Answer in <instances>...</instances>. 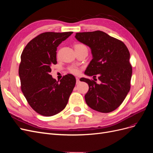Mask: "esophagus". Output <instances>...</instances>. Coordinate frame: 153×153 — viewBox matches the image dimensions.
Wrapping results in <instances>:
<instances>
[{
	"instance_id": "esophagus-1",
	"label": "esophagus",
	"mask_w": 153,
	"mask_h": 153,
	"mask_svg": "<svg viewBox=\"0 0 153 153\" xmlns=\"http://www.w3.org/2000/svg\"><path fill=\"white\" fill-rule=\"evenodd\" d=\"M76 84H79V83L80 82L79 78H76Z\"/></svg>"
}]
</instances>
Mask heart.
I'll list each match as a JSON object with an SVG mask.
<instances>
[{
  "mask_svg": "<svg viewBox=\"0 0 153 153\" xmlns=\"http://www.w3.org/2000/svg\"><path fill=\"white\" fill-rule=\"evenodd\" d=\"M75 49H78V50H87V48L86 47V46L84 44H82V43H77L75 45ZM69 70L70 71L71 73L73 74H78L79 73V70H78V69L76 68H74V67H71L69 68Z\"/></svg>",
  "mask_w": 153,
  "mask_h": 153,
  "instance_id": "b5f03b06",
  "label": "heart"
}]
</instances>
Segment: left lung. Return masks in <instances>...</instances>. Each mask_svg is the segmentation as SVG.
Wrapping results in <instances>:
<instances>
[{"mask_svg": "<svg viewBox=\"0 0 153 153\" xmlns=\"http://www.w3.org/2000/svg\"><path fill=\"white\" fill-rule=\"evenodd\" d=\"M75 38L91 50L92 59L84 73L94 78L98 76L101 82L98 84L88 78L80 79L89 87L85 95L87 105L100 112H112L121 105L130 89L132 67L128 48L123 41L100 30L78 32Z\"/></svg>", "mask_w": 153, "mask_h": 153, "instance_id": "8db88e82", "label": "left lung"}]
</instances>
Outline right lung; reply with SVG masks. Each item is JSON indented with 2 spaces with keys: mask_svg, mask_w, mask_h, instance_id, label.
Wrapping results in <instances>:
<instances>
[{
  "mask_svg": "<svg viewBox=\"0 0 153 153\" xmlns=\"http://www.w3.org/2000/svg\"><path fill=\"white\" fill-rule=\"evenodd\" d=\"M73 32H47L32 39L21 55L19 76L21 89L30 106L37 113L52 116L61 112L68 102L76 79L71 74L60 82L50 73L57 64V47Z\"/></svg>",
  "mask_w": 153,
  "mask_h": 153,
  "instance_id": "1",
  "label": "right lung"
}]
</instances>
